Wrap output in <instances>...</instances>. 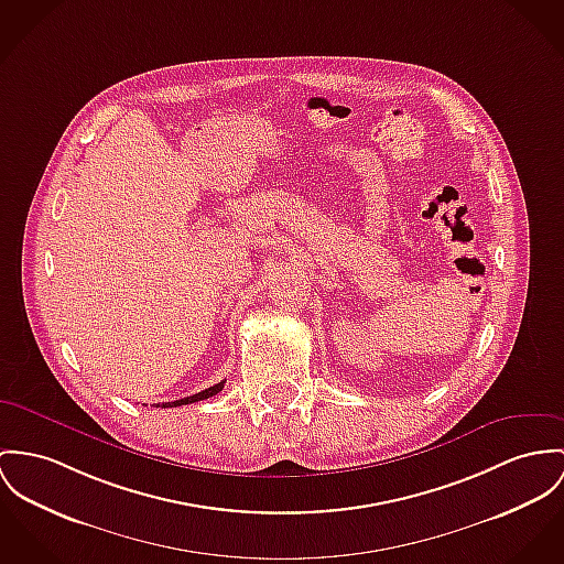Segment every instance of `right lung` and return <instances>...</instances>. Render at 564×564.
<instances>
[{"mask_svg":"<svg viewBox=\"0 0 564 564\" xmlns=\"http://www.w3.org/2000/svg\"><path fill=\"white\" fill-rule=\"evenodd\" d=\"M225 387V382H218L210 389L202 390V392H195L191 397H184V399H175V401H167V403H156V408H177V405H186V403H195V401H202V399H208L213 394H217Z\"/></svg>","mask_w":564,"mask_h":564,"instance_id":"right-lung-1","label":"right lung"}]
</instances>
